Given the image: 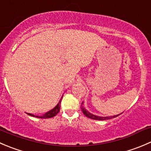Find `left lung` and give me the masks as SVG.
Returning a JSON list of instances; mask_svg holds the SVG:
<instances>
[{
    "instance_id": "8db88e82",
    "label": "left lung",
    "mask_w": 151,
    "mask_h": 151,
    "mask_svg": "<svg viewBox=\"0 0 151 151\" xmlns=\"http://www.w3.org/2000/svg\"><path fill=\"white\" fill-rule=\"evenodd\" d=\"M83 102H82V105H81V110L82 111H83V113L84 114V115L86 116H87V117L90 118V119H95V120H107V119H113V118H115L116 117V116H119V114H117V115H114V116H96V115H94L93 114H91V113H90L89 111H88L86 109V108L83 107Z\"/></svg>"
}]
</instances>
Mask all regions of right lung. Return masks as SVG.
Here are the masks:
<instances>
[{
	"mask_svg": "<svg viewBox=\"0 0 151 151\" xmlns=\"http://www.w3.org/2000/svg\"><path fill=\"white\" fill-rule=\"evenodd\" d=\"M62 98L63 96L61 97V99H62ZM61 99L59 101V102L58 103V105H57L53 109L50 110V111L46 112V114H44L42 115V116H35V115L32 114H29V113H26V114H27L28 115H29V116H35V117H37V118H40V119H47V118L53 117V116H55V115H57L58 113H59L60 109V102H61V100H62Z\"/></svg>",
	"mask_w": 151,
	"mask_h": 151,
	"instance_id": "obj_1",
	"label": "right lung"
}]
</instances>
